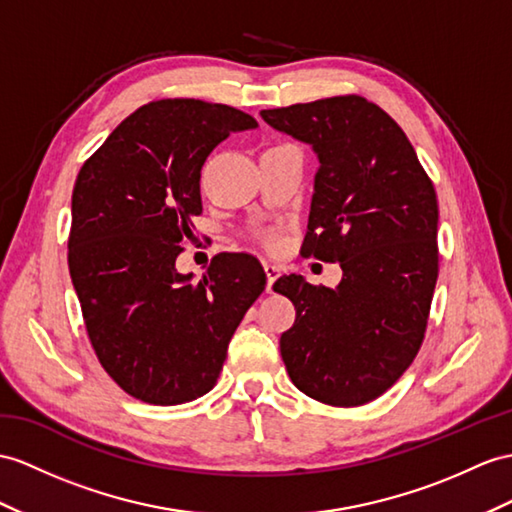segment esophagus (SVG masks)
I'll return each mask as SVG.
<instances>
[{"label":"esophagus","instance_id":"34e87169","mask_svg":"<svg viewBox=\"0 0 512 512\" xmlns=\"http://www.w3.org/2000/svg\"><path fill=\"white\" fill-rule=\"evenodd\" d=\"M265 273H267V293H271V286L280 278V267L278 265H271V263H263Z\"/></svg>","mask_w":512,"mask_h":512}]
</instances>
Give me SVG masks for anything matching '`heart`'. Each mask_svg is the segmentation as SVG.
I'll return each instance as SVG.
<instances>
[{
  "mask_svg": "<svg viewBox=\"0 0 512 512\" xmlns=\"http://www.w3.org/2000/svg\"><path fill=\"white\" fill-rule=\"evenodd\" d=\"M260 241H263L265 247L273 249V247L280 245V236H278L276 230H263V232H260Z\"/></svg>",
  "mask_w": 512,
  "mask_h": 512,
  "instance_id": "1",
  "label": "heart"
}]
</instances>
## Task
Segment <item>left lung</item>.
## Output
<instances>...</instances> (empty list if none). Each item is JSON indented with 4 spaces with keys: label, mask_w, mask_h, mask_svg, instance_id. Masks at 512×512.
Instances as JSON below:
<instances>
[{
    "label": "left lung",
    "mask_w": 512,
    "mask_h": 512,
    "mask_svg": "<svg viewBox=\"0 0 512 512\" xmlns=\"http://www.w3.org/2000/svg\"><path fill=\"white\" fill-rule=\"evenodd\" d=\"M319 158L306 256L339 263L336 289L282 276L295 306L280 354L299 391L363 406L400 380L426 334L439 278V204L404 130L360 95L260 112Z\"/></svg>",
    "instance_id": "8db88e82"
}]
</instances>
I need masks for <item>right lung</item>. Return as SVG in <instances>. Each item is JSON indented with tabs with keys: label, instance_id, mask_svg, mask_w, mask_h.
Returning <instances> with one entry per match:
<instances>
[{
	"label": "right lung",
	"instance_id": "1",
	"mask_svg": "<svg viewBox=\"0 0 512 512\" xmlns=\"http://www.w3.org/2000/svg\"><path fill=\"white\" fill-rule=\"evenodd\" d=\"M252 115L202 99L141 106L84 162L71 195L69 273L99 363L136 400L173 406L217 384L228 343L267 276L252 254L178 273L202 215L199 178Z\"/></svg>",
	"mask_w": 512,
	"mask_h": 512
}]
</instances>
